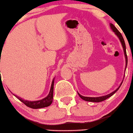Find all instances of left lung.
<instances>
[{
	"mask_svg": "<svg viewBox=\"0 0 133 133\" xmlns=\"http://www.w3.org/2000/svg\"><path fill=\"white\" fill-rule=\"evenodd\" d=\"M110 28L112 30V31L115 33V35H117V36L118 37V39L120 40V41H121V43L122 44V48H123V50H124V56H125V69H126V67H127V65H128V56H127V55H126V48H125V42H124V40L123 37H122V35H121V34L118 32V30L116 28V27L114 26V25L112 23L110 24ZM124 76H125V75H124ZM124 80V79H123ZM122 82H123V81H122V82H121V84H120L119 86L117 88V89H115V91H113V92H111V93L108 94V95H105V96H99V97H87V96H82L80 95L79 93L78 92V95L80 97H81V98H82V99H84V101H91V102H101V101H103L104 100H105V99H107V98H110V96H112L113 95H114V94L115 93V92H117V91H118V89L120 88V87H121V85H122Z\"/></svg>",
	"mask_w": 133,
	"mask_h": 133,
	"instance_id": "left-lung-1",
	"label": "left lung"
}]
</instances>
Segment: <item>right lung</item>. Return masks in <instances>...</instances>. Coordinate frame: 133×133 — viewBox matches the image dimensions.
Masks as SVG:
<instances>
[{
    "label": "right lung",
    "instance_id": "1",
    "mask_svg": "<svg viewBox=\"0 0 133 133\" xmlns=\"http://www.w3.org/2000/svg\"><path fill=\"white\" fill-rule=\"evenodd\" d=\"M54 82H55V78H53L52 81V84H51V89L49 92V95L47 96L45 98H43L42 99L37 101H28L25 100L23 98L20 97L18 96L15 95L19 100H20L21 102L23 103L27 107H30L31 108H34V109H37V108H44V107H49V105H51L52 102V99H53V89H54Z\"/></svg>",
    "mask_w": 133,
    "mask_h": 133
}]
</instances>
